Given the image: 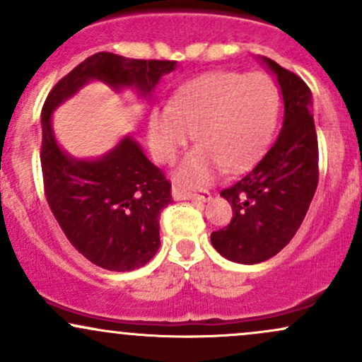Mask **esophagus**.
Instances as JSON below:
<instances>
[{"mask_svg": "<svg viewBox=\"0 0 362 362\" xmlns=\"http://www.w3.org/2000/svg\"><path fill=\"white\" fill-rule=\"evenodd\" d=\"M173 195L176 200H198V202H209L212 195L209 192H200V193H192L188 189L181 188V186H174Z\"/></svg>", "mask_w": 362, "mask_h": 362, "instance_id": "1", "label": "esophagus"}]
</instances>
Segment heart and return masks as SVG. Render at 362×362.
<instances>
[{
  "mask_svg": "<svg viewBox=\"0 0 362 362\" xmlns=\"http://www.w3.org/2000/svg\"><path fill=\"white\" fill-rule=\"evenodd\" d=\"M276 88L264 74L209 72L174 93L169 107L148 119V145L157 160L170 162L197 131L200 146L180 174L186 185H205L226 167L242 169L255 157L276 110Z\"/></svg>",
  "mask_w": 362,
  "mask_h": 362,
  "instance_id": "heart-1",
  "label": "heart"
}]
</instances>
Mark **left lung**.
Listing matches in <instances>:
<instances>
[{
  "label": "left lung",
  "mask_w": 362,
  "mask_h": 362,
  "mask_svg": "<svg viewBox=\"0 0 362 362\" xmlns=\"http://www.w3.org/2000/svg\"><path fill=\"white\" fill-rule=\"evenodd\" d=\"M259 60L281 91V129L257 164L221 192L231 205L233 219L211 235L212 247L240 264L264 262L290 243L309 211L320 176L313 93L274 60Z\"/></svg>",
  "instance_id": "8db88e82"
}]
</instances>
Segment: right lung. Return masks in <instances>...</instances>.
<instances>
[{"mask_svg":"<svg viewBox=\"0 0 362 362\" xmlns=\"http://www.w3.org/2000/svg\"><path fill=\"white\" fill-rule=\"evenodd\" d=\"M170 60H134L100 52L57 83L41 112V167L46 200L77 252L108 271L145 266L160 247L162 209L173 202L170 182L131 134L102 157L77 158L57 141L53 112L93 81L114 91L133 89L148 100Z\"/></svg>","mask_w":362,"mask_h":362,"instance_id":"1","label":"right lung"}]
</instances>
